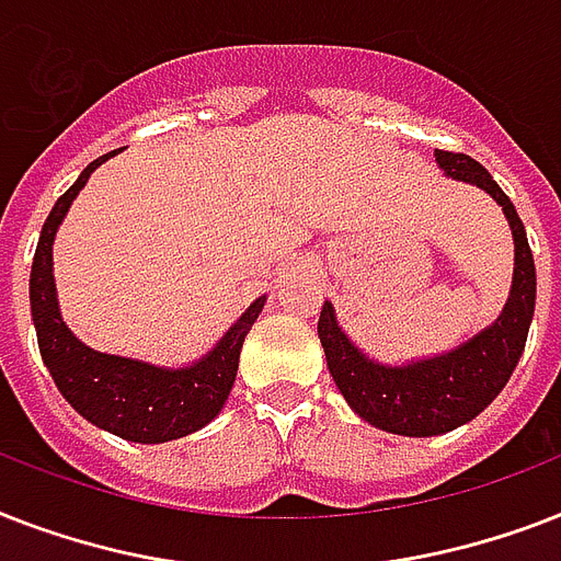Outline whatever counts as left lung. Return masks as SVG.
<instances>
[{
  "label": "left lung",
  "mask_w": 561,
  "mask_h": 561,
  "mask_svg": "<svg viewBox=\"0 0 561 561\" xmlns=\"http://www.w3.org/2000/svg\"><path fill=\"white\" fill-rule=\"evenodd\" d=\"M436 162L445 178L462 180L492 194L510 220L515 271L501 317L457 350L404 367L378 364L364 355L337 325L332 302H325L317 323L329 373L343 399L364 422L399 436L448 434L486 410L522 358L536 311V264L513 201L501 192L492 174L466 153L436 151Z\"/></svg>",
  "instance_id": "8db88e82"
}]
</instances>
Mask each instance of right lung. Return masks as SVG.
<instances>
[{"mask_svg": "<svg viewBox=\"0 0 561 561\" xmlns=\"http://www.w3.org/2000/svg\"><path fill=\"white\" fill-rule=\"evenodd\" d=\"M110 157H116V151L90 162L81 178L57 197L55 209L48 211L31 264V317L37 329L43 364L55 378L57 390L64 392V399L87 422L122 436L127 443H169L201 431L220 413L236 381L244 337L253 329L255 317L262 314L264 297L255 299L215 343V350L194 360L192 367H153L145 360L95 352L78 341L66 329L57 308L51 244L78 192L87 186L92 171Z\"/></svg>", "mask_w": 561, "mask_h": 561, "instance_id": "right-lung-1", "label": "right lung"}]
</instances>
